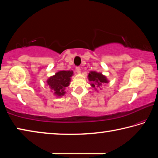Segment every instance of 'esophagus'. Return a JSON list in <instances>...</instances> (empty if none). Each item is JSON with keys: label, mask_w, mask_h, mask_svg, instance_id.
Returning a JSON list of instances; mask_svg holds the SVG:
<instances>
[{"label": "esophagus", "mask_w": 158, "mask_h": 158, "mask_svg": "<svg viewBox=\"0 0 158 158\" xmlns=\"http://www.w3.org/2000/svg\"><path fill=\"white\" fill-rule=\"evenodd\" d=\"M76 72H77V73H78V74H79L80 73H81V68H79V67H76Z\"/></svg>", "instance_id": "obj_1"}]
</instances>
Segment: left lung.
I'll use <instances>...</instances> for the list:
<instances>
[{"label":"left lung","mask_w":158,"mask_h":158,"mask_svg":"<svg viewBox=\"0 0 158 158\" xmlns=\"http://www.w3.org/2000/svg\"><path fill=\"white\" fill-rule=\"evenodd\" d=\"M88 79L91 82V86L95 88L96 90V87H100L102 85L109 83V81L106 79V76L103 75L102 73H98L97 72L91 71L88 75Z\"/></svg>","instance_id":"obj_1"}]
</instances>
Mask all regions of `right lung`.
Returning <instances> with one entry per match:
<instances>
[{"instance_id":"right-lung-1","label":"right lung","mask_w":158,"mask_h":158,"mask_svg":"<svg viewBox=\"0 0 158 158\" xmlns=\"http://www.w3.org/2000/svg\"><path fill=\"white\" fill-rule=\"evenodd\" d=\"M73 71L62 70L56 73L47 79V84L52 90V93L58 97L65 94V89L69 85Z\"/></svg>"}]
</instances>
